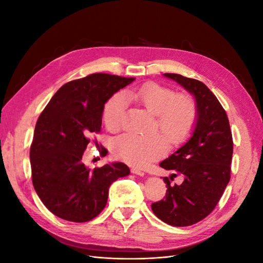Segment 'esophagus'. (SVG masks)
I'll return each instance as SVG.
<instances>
[{
  "label": "esophagus",
  "mask_w": 263,
  "mask_h": 263,
  "mask_svg": "<svg viewBox=\"0 0 263 263\" xmlns=\"http://www.w3.org/2000/svg\"><path fill=\"white\" fill-rule=\"evenodd\" d=\"M132 172L134 174H137V176H140V177H144L145 176V172L142 171L141 169H139V168H132Z\"/></svg>",
  "instance_id": "esophagus-1"
}]
</instances>
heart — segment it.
<instances>
[{"label":"heart","mask_w":263,"mask_h":263,"mask_svg":"<svg viewBox=\"0 0 263 263\" xmlns=\"http://www.w3.org/2000/svg\"><path fill=\"white\" fill-rule=\"evenodd\" d=\"M125 96L155 116V127L171 145L184 140L193 128L197 115L194 99L189 94H176L168 86L150 82L126 91L125 95L118 93L109 99L103 115L109 130H118L124 124L127 107ZM164 149L165 142L158 134L149 136L124 134L113 142L115 156L134 164H146L160 157Z\"/></svg>","instance_id":"1"}]
</instances>
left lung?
<instances>
[{
    "label": "left lung",
    "mask_w": 263,
    "mask_h": 263,
    "mask_svg": "<svg viewBox=\"0 0 263 263\" xmlns=\"http://www.w3.org/2000/svg\"><path fill=\"white\" fill-rule=\"evenodd\" d=\"M193 95L197 115L191 137L160 166L183 177L180 186L164 177V200L151 210L165 224L183 227L204 219L217 205L230 180L233 137L228 117L217 98L203 82L176 73H163Z\"/></svg>",
    "instance_id": "8db88e82"
}]
</instances>
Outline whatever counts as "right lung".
<instances>
[{
  "label": "right lung",
  "instance_id": "add662e5",
  "mask_svg": "<svg viewBox=\"0 0 263 263\" xmlns=\"http://www.w3.org/2000/svg\"><path fill=\"white\" fill-rule=\"evenodd\" d=\"M134 80L94 73L70 81L39 116L29 153L31 178L37 195L55 216L76 222L97 217L107 203L110 184L130 173L123 162L91 170L82 157L90 135L101 130L105 103ZM102 150L106 156L107 150Z\"/></svg>",
  "mask_w": 263,
  "mask_h": 263
}]
</instances>
